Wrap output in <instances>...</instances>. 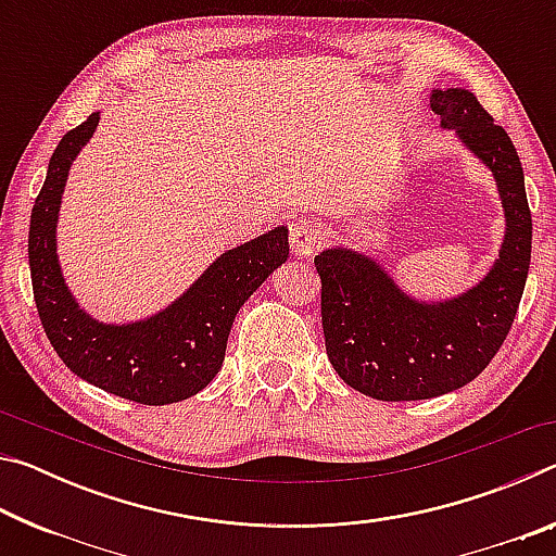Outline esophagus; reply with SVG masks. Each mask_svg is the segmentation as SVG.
Wrapping results in <instances>:
<instances>
[{
	"label": "esophagus",
	"mask_w": 556,
	"mask_h": 556,
	"mask_svg": "<svg viewBox=\"0 0 556 556\" xmlns=\"http://www.w3.org/2000/svg\"><path fill=\"white\" fill-rule=\"evenodd\" d=\"M321 223L314 218H296L289 223V242H291V252L296 257H308L314 255L318 244H321Z\"/></svg>",
	"instance_id": "esophagus-1"
}]
</instances>
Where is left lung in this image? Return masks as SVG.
Returning a JSON list of instances; mask_svg holds the SVG:
<instances>
[{
    "label": "left lung",
    "instance_id": "obj_1",
    "mask_svg": "<svg viewBox=\"0 0 556 556\" xmlns=\"http://www.w3.org/2000/svg\"><path fill=\"white\" fill-rule=\"evenodd\" d=\"M429 105L493 174L505 235L488 275L439 301L409 296L378 260L353 248L314 257L328 361L345 384L382 402L439 397L478 378L510 333L530 269L532 215L507 131L464 88L431 90Z\"/></svg>",
    "mask_w": 556,
    "mask_h": 556
}]
</instances>
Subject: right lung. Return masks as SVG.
Instances as JSON below:
<instances>
[{
  "label": "right lung",
  "mask_w": 556,
  "mask_h": 556,
  "mask_svg": "<svg viewBox=\"0 0 556 556\" xmlns=\"http://www.w3.org/2000/svg\"><path fill=\"white\" fill-rule=\"evenodd\" d=\"M100 112L71 129L49 162L29 225L34 301L53 351L96 388L139 404H174L218 375L240 306L289 257L285 225L225 250L181 296L139 321L105 324L71 294L59 262V211L68 172L98 129Z\"/></svg>",
  "instance_id": "1"
}]
</instances>
